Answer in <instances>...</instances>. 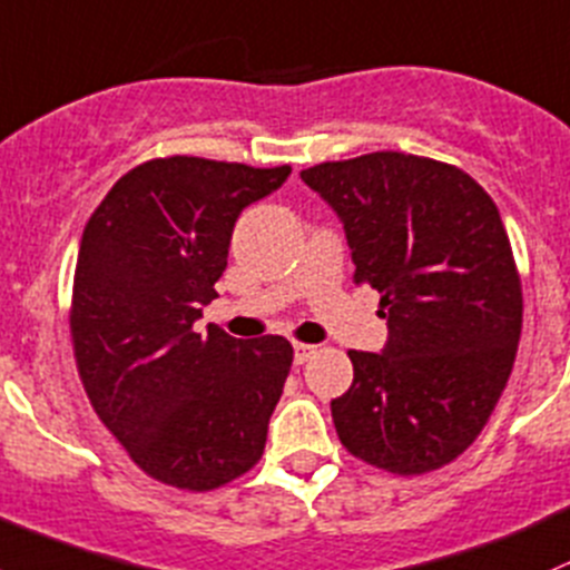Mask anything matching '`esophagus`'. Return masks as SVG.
Instances as JSON below:
<instances>
[{"label":"esophagus","instance_id":"esophagus-1","mask_svg":"<svg viewBox=\"0 0 570 570\" xmlns=\"http://www.w3.org/2000/svg\"><path fill=\"white\" fill-rule=\"evenodd\" d=\"M315 351H317L315 345H307V342H296V345H293V361H296V364H304V361L312 358V353H315Z\"/></svg>","mask_w":570,"mask_h":570}]
</instances>
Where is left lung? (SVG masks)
I'll return each instance as SVG.
<instances>
[{
    "label": "left lung",
    "mask_w": 570,
    "mask_h": 570,
    "mask_svg": "<svg viewBox=\"0 0 570 570\" xmlns=\"http://www.w3.org/2000/svg\"><path fill=\"white\" fill-rule=\"evenodd\" d=\"M345 225L356 285L381 293L383 353L351 351L332 400L342 445L372 468L421 475L468 451L503 394L522 283L498 206L456 165L372 151L302 170Z\"/></svg>",
    "instance_id": "8db88e82"
}]
</instances>
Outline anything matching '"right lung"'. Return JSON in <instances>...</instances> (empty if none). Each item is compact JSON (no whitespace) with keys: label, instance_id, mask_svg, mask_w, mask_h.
Returning a JSON list of instances; mask_svg holds the SVG:
<instances>
[{"label":"right lung","instance_id":"obj_1","mask_svg":"<svg viewBox=\"0 0 570 570\" xmlns=\"http://www.w3.org/2000/svg\"><path fill=\"white\" fill-rule=\"evenodd\" d=\"M287 174L157 157L127 170L83 228L70 304L78 375L132 462L168 487L209 492L263 456L291 342L193 323L217 298L238 214Z\"/></svg>","mask_w":570,"mask_h":570}]
</instances>
